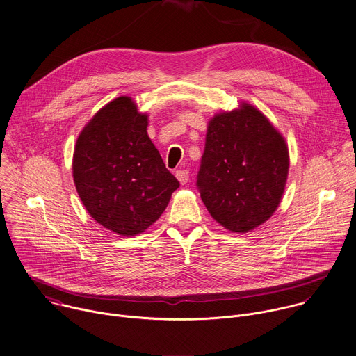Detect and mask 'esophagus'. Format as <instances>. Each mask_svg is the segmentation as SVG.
Wrapping results in <instances>:
<instances>
[{"instance_id":"1","label":"esophagus","mask_w":356,"mask_h":356,"mask_svg":"<svg viewBox=\"0 0 356 356\" xmlns=\"http://www.w3.org/2000/svg\"><path fill=\"white\" fill-rule=\"evenodd\" d=\"M176 179L180 181V184H186L188 181V170L186 169H179L176 172Z\"/></svg>"}]
</instances>
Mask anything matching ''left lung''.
<instances>
[{
  "label": "left lung",
  "mask_w": 356,
  "mask_h": 356,
  "mask_svg": "<svg viewBox=\"0 0 356 356\" xmlns=\"http://www.w3.org/2000/svg\"><path fill=\"white\" fill-rule=\"evenodd\" d=\"M288 172V144L256 106L241 102L208 122L197 186L225 229L246 233L268 220L282 200Z\"/></svg>",
  "instance_id": "left-lung-1"
}]
</instances>
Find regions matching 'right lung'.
<instances>
[{
	"instance_id": "obj_1",
	"label": "right lung",
	"mask_w": 356,
	"mask_h": 356,
	"mask_svg": "<svg viewBox=\"0 0 356 356\" xmlns=\"http://www.w3.org/2000/svg\"><path fill=\"white\" fill-rule=\"evenodd\" d=\"M148 114L130 96L115 97L76 138L72 177L89 215L120 236L148 229L180 186L148 137Z\"/></svg>"
}]
</instances>
